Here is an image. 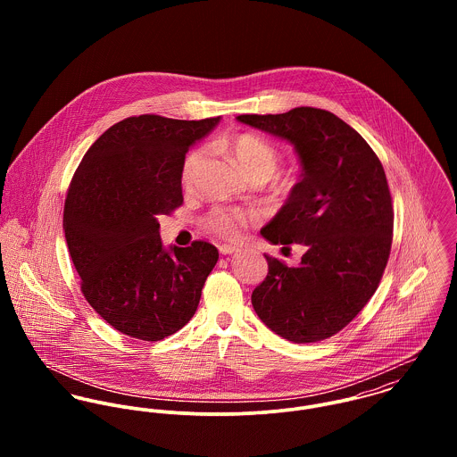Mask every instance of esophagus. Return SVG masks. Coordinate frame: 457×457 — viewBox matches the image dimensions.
<instances>
[{
	"instance_id": "34e87169",
	"label": "esophagus",
	"mask_w": 457,
	"mask_h": 457,
	"mask_svg": "<svg viewBox=\"0 0 457 457\" xmlns=\"http://www.w3.org/2000/svg\"><path fill=\"white\" fill-rule=\"evenodd\" d=\"M236 252H237L236 246H230V245H221V246H220V253H221V255H232V253H236Z\"/></svg>"
}]
</instances>
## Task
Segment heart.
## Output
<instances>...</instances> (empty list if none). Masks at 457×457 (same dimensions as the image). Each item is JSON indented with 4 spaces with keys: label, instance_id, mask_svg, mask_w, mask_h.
<instances>
[{
    "label": "heart",
    "instance_id": "1",
    "mask_svg": "<svg viewBox=\"0 0 457 457\" xmlns=\"http://www.w3.org/2000/svg\"><path fill=\"white\" fill-rule=\"evenodd\" d=\"M228 149L237 158L241 167L250 174L253 181H267L278 169L279 153L278 149L255 133H241L230 140ZM204 160V149L194 147L187 153L181 165V183L185 188H190L195 178L196 169ZM248 223V214L241 209L228 205L212 207L202 220V225L207 232L223 237L236 239L241 236Z\"/></svg>",
    "mask_w": 457,
    "mask_h": 457
}]
</instances>
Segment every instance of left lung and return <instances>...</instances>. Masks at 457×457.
Segmentation results:
<instances>
[{"label":"left lung","mask_w":457,"mask_h":457,"mask_svg":"<svg viewBox=\"0 0 457 457\" xmlns=\"http://www.w3.org/2000/svg\"><path fill=\"white\" fill-rule=\"evenodd\" d=\"M237 121L288 140L303 167L261 234L272 245L308 250L297 267L265 255L269 272L252 294L253 310L288 341H322L359 315L389 261L394 211L384 167L357 131L324 109Z\"/></svg>","instance_id":"8db88e82"}]
</instances>
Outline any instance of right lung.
<instances>
[{
	"label": "right lung",
	"instance_id": "obj_1",
	"mask_svg": "<svg viewBox=\"0 0 457 457\" xmlns=\"http://www.w3.org/2000/svg\"><path fill=\"white\" fill-rule=\"evenodd\" d=\"M218 121L127 118L95 140L71 178L63 228L80 290L130 337L160 341L187 326L218 262L205 241L165 250L158 223L183 204L181 165L190 145Z\"/></svg>",
	"mask_w": 457,
	"mask_h": 457
}]
</instances>
